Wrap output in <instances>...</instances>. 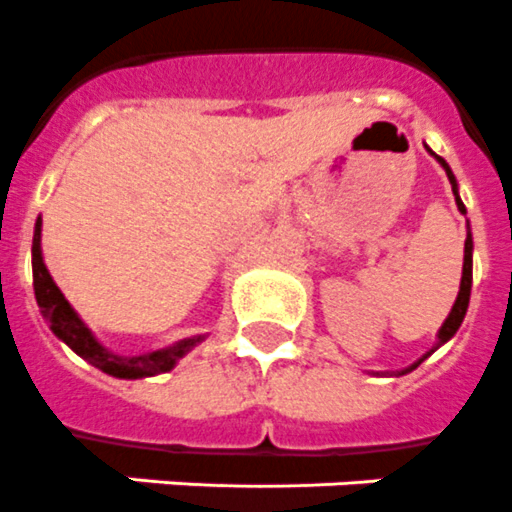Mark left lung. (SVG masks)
<instances>
[{
    "instance_id": "8db88e82",
    "label": "left lung",
    "mask_w": 512,
    "mask_h": 512,
    "mask_svg": "<svg viewBox=\"0 0 512 512\" xmlns=\"http://www.w3.org/2000/svg\"><path fill=\"white\" fill-rule=\"evenodd\" d=\"M432 156H435V153H432ZM435 158H437V161L442 163V169H445V174H448L450 184H453L455 203H458V210H461V213H466V208H463V203H461V197H458V184H455L453 171H450V166H448V163H445V161H442L440 156H435ZM471 249H474V242H471V231H468V234H466V249H463V276H461V291H458V299H455L453 309H450L448 320L442 322L440 333H437V346H442V343H445V341H450V338L455 336V330L461 328L463 317H466L468 296H471ZM437 346H435V349H437ZM435 349H432V351H435ZM432 351H429V354H432ZM429 354H424L422 359H419V362H416V364H411L409 369H416V367H419V364H422Z\"/></svg>"
}]
</instances>
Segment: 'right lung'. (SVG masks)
<instances>
[{"label": "right lung", "instance_id": "add662e5", "mask_svg": "<svg viewBox=\"0 0 512 512\" xmlns=\"http://www.w3.org/2000/svg\"><path fill=\"white\" fill-rule=\"evenodd\" d=\"M33 289H36L38 307H41L44 317L49 320L54 336L62 338L77 356H83L85 362L103 369L106 375L122 377V380H137V377H153L161 375V372H169L195 343L203 341L200 336L184 338V341L174 343L169 349L150 351V354L140 356H119L103 349L101 343L90 336V330L77 317L70 302L64 299L57 283L51 281L49 270L44 265V257H41V218L36 221V231H33Z\"/></svg>", "mask_w": 512, "mask_h": 512}]
</instances>
